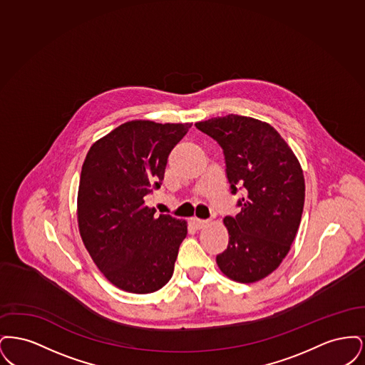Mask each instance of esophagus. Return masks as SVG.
Returning <instances> with one entry per match:
<instances>
[{
    "label": "esophagus",
    "mask_w": 365,
    "mask_h": 365,
    "mask_svg": "<svg viewBox=\"0 0 365 365\" xmlns=\"http://www.w3.org/2000/svg\"><path fill=\"white\" fill-rule=\"evenodd\" d=\"M191 223L197 230H201V228H204V227H207L209 225L208 220H202V219H197V217H192Z\"/></svg>",
    "instance_id": "1"
}]
</instances>
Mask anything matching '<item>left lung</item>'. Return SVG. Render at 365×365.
<instances>
[{"label":"left lung","instance_id":"8db88e82","mask_svg":"<svg viewBox=\"0 0 365 365\" xmlns=\"http://www.w3.org/2000/svg\"><path fill=\"white\" fill-rule=\"evenodd\" d=\"M195 127L223 149L230 189L241 212L226 216L228 246L216 262L227 278L253 283L287 256L301 223L305 180L286 140L268 123L240 115L212 118Z\"/></svg>","mask_w":365,"mask_h":365}]
</instances>
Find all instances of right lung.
<instances>
[{"instance_id": "right-lung-1", "label": "right lung", "mask_w": 365, "mask_h": 365, "mask_svg": "<svg viewBox=\"0 0 365 365\" xmlns=\"http://www.w3.org/2000/svg\"><path fill=\"white\" fill-rule=\"evenodd\" d=\"M190 127L131 120L87 152L78 190L79 232L105 278L124 292L153 293L174 274L187 223L156 217L145 195L161 186L168 156Z\"/></svg>"}]
</instances>
